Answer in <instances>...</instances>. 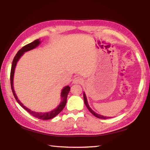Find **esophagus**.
I'll return each instance as SVG.
<instances>
[{
  "label": "esophagus",
  "mask_w": 150,
  "mask_h": 150,
  "mask_svg": "<svg viewBox=\"0 0 150 150\" xmlns=\"http://www.w3.org/2000/svg\"><path fill=\"white\" fill-rule=\"evenodd\" d=\"M73 83H74V84H81V83H83V78H81L80 77H77L73 79Z\"/></svg>",
  "instance_id": "1"
}]
</instances>
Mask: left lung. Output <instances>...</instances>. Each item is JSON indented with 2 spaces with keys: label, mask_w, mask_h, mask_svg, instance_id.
<instances>
[{
  "label": "left lung",
  "mask_w": 150,
  "mask_h": 150,
  "mask_svg": "<svg viewBox=\"0 0 150 150\" xmlns=\"http://www.w3.org/2000/svg\"><path fill=\"white\" fill-rule=\"evenodd\" d=\"M83 98H84V102H85V105H86V106H87V108L88 109V110H89V111L91 112L92 113L94 116H96V118H100V119H107L108 118H109V117H106V116H102V115H98V114H96V112H94V111L92 110V109H91V108L89 107V106H88V102H87V97H86V95H85V93H83Z\"/></svg>",
  "instance_id": "8db88e82"
}]
</instances>
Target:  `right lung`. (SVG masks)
Listing matches in <instances>:
<instances>
[{
    "instance_id": "right-lung-1",
    "label": "right lung",
    "mask_w": 150,
    "mask_h": 150,
    "mask_svg": "<svg viewBox=\"0 0 150 150\" xmlns=\"http://www.w3.org/2000/svg\"><path fill=\"white\" fill-rule=\"evenodd\" d=\"M40 41L39 39L34 40V42H32L30 44H27L26 45L20 49L18 52L17 54L15 55L14 57V59L12 61V67H11V89L12 91V93H13L14 98H16V100L18 103L19 105L22 106V108H24L28 112H29L30 115H32L33 116H34L35 118H38L39 119H41V120H50V119H52L54 118L55 116H57L58 114H59L62 110L64 108L65 106L67 103V97L68 95V93H69L70 91V87L69 86H66L64 88H63L62 91V93H61V96H62V102L59 104V105L57 106V107L50 112H35L32 111L30 110L29 108H26V106L22 105V103L20 102V100L18 98L17 96L16 95V93H15V91L13 88V79H14V70L15 67H16L17 62L20 59V57L22 56V55L24 54V52H28V51H30L32 49H34L35 47H36L38 45L40 44Z\"/></svg>"
}]
</instances>
